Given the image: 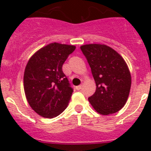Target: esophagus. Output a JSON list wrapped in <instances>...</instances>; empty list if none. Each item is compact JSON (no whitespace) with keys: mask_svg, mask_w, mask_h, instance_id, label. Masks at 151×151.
Here are the masks:
<instances>
[{"mask_svg":"<svg viewBox=\"0 0 151 151\" xmlns=\"http://www.w3.org/2000/svg\"><path fill=\"white\" fill-rule=\"evenodd\" d=\"M81 88H82V85H78V86H77V87H76V89L81 90Z\"/></svg>","mask_w":151,"mask_h":151,"instance_id":"esophagus-1","label":"esophagus"}]
</instances>
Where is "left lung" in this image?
<instances>
[{
    "label": "left lung",
    "instance_id": "left-lung-1",
    "mask_svg": "<svg viewBox=\"0 0 151 151\" xmlns=\"http://www.w3.org/2000/svg\"><path fill=\"white\" fill-rule=\"evenodd\" d=\"M96 85L88 100L97 112L108 115L119 111L126 103L131 88V74L121 55L104 45L81 47Z\"/></svg>",
    "mask_w": 151,
    "mask_h": 151
}]
</instances>
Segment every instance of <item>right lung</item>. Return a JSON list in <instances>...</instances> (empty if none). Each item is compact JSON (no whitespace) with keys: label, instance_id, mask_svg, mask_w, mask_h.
<instances>
[{"label":"right lung","instance_id":"obj_1","mask_svg":"<svg viewBox=\"0 0 151 151\" xmlns=\"http://www.w3.org/2000/svg\"><path fill=\"white\" fill-rule=\"evenodd\" d=\"M75 48L73 45L49 44L27 63L23 78L25 94L29 106L41 117H57L70 100L73 89L63 72V65Z\"/></svg>","mask_w":151,"mask_h":151}]
</instances>
